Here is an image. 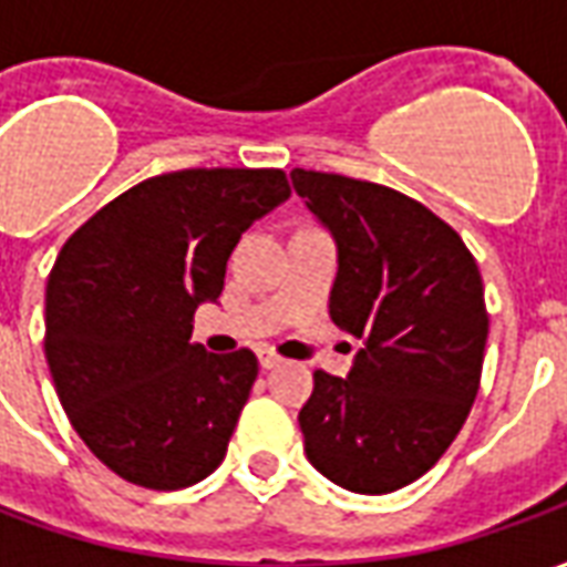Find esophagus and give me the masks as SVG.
Masks as SVG:
<instances>
[{"label": "esophagus", "mask_w": 567, "mask_h": 567, "mask_svg": "<svg viewBox=\"0 0 567 567\" xmlns=\"http://www.w3.org/2000/svg\"><path fill=\"white\" fill-rule=\"evenodd\" d=\"M258 361H260V368H264V370H272V368H279V364H282V358L276 355L272 349H258Z\"/></svg>", "instance_id": "obj_1"}]
</instances>
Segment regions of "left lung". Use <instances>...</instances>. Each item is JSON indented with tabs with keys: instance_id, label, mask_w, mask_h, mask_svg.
I'll list each match as a JSON object with an SVG mask.
<instances>
[{
	"instance_id": "obj_1",
	"label": "left lung",
	"mask_w": 567,
	"mask_h": 567,
	"mask_svg": "<svg viewBox=\"0 0 567 567\" xmlns=\"http://www.w3.org/2000/svg\"><path fill=\"white\" fill-rule=\"evenodd\" d=\"M291 185L337 246L333 324L361 340L346 377L316 370L303 450L337 486L385 495L431 471L474 406L483 279L462 236L392 187L309 169Z\"/></svg>"
}]
</instances>
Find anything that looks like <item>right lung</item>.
Wrapping results in <instances>:
<instances>
[{
    "mask_svg": "<svg viewBox=\"0 0 567 567\" xmlns=\"http://www.w3.org/2000/svg\"><path fill=\"white\" fill-rule=\"evenodd\" d=\"M279 169L154 175L69 236L44 291V358L69 422L136 486L199 483L224 452L258 377L248 349L190 343L248 227L288 199Z\"/></svg>",
    "mask_w": 567,
    "mask_h": 567,
    "instance_id": "1",
    "label": "right lung"
}]
</instances>
